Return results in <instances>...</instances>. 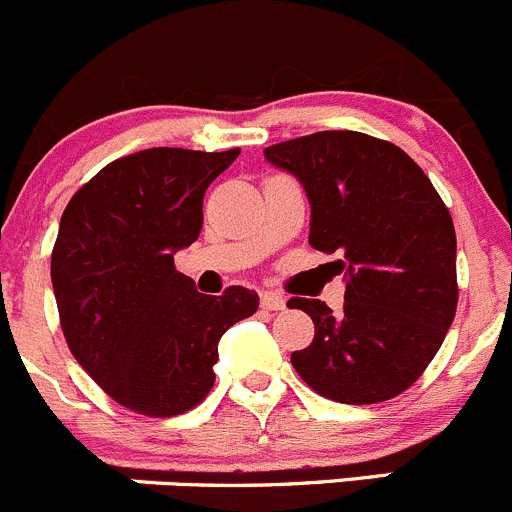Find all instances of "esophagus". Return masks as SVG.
<instances>
[{
    "mask_svg": "<svg viewBox=\"0 0 512 512\" xmlns=\"http://www.w3.org/2000/svg\"><path fill=\"white\" fill-rule=\"evenodd\" d=\"M261 306L268 308V311H283V308H286V298H283L278 291H263Z\"/></svg>",
    "mask_w": 512,
    "mask_h": 512,
    "instance_id": "esophagus-1",
    "label": "esophagus"
}]
</instances>
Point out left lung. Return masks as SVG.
Returning a JSON list of instances; mask_svg holds the SVG:
<instances>
[{
	"label": "left lung",
	"mask_w": 512,
	"mask_h": 512,
	"mask_svg": "<svg viewBox=\"0 0 512 512\" xmlns=\"http://www.w3.org/2000/svg\"><path fill=\"white\" fill-rule=\"evenodd\" d=\"M311 201L308 244L338 254L343 311L291 298L316 326L291 353L308 388L351 406L383 403L413 386L458 308L455 229L421 166L391 141L361 131H316L263 149Z\"/></svg>",
	"instance_id": "8db88e82"
}]
</instances>
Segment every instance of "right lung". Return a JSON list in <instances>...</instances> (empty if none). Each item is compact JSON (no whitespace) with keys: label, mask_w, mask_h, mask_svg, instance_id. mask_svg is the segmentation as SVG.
Returning a JSON list of instances; mask_svg holds the SVG:
<instances>
[{"label":"right lung","mask_w":512,"mask_h":512,"mask_svg":"<svg viewBox=\"0 0 512 512\" xmlns=\"http://www.w3.org/2000/svg\"><path fill=\"white\" fill-rule=\"evenodd\" d=\"M241 149L156 146L106 164L67 204L52 251L59 323L79 366L119 406L171 418L214 388L219 338L258 293L204 296L174 268L199 239L204 194Z\"/></svg>","instance_id":"add662e5"}]
</instances>
